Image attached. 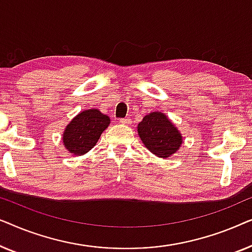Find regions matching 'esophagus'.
<instances>
[{"mask_svg":"<svg viewBox=\"0 0 252 252\" xmlns=\"http://www.w3.org/2000/svg\"><path fill=\"white\" fill-rule=\"evenodd\" d=\"M130 120H132L130 118H120L119 123L120 124H126V125H127V124H130Z\"/></svg>","mask_w":252,"mask_h":252,"instance_id":"obj_1","label":"esophagus"}]
</instances>
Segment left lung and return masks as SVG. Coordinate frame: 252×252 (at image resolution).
Here are the masks:
<instances>
[{"label":"left lung","mask_w":252,"mask_h":252,"mask_svg":"<svg viewBox=\"0 0 252 252\" xmlns=\"http://www.w3.org/2000/svg\"><path fill=\"white\" fill-rule=\"evenodd\" d=\"M137 132L148 150L160 158L177 153L182 143L181 134L160 112H151L144 117L137 126Z\"/></svg>","instance_id":"8db88e82"}]
</instances>
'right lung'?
Returning <instances> with one entry per match:
<instances>
[{
    "mask_svg": "<svg viewBox=\"0 0 252 252\" xmlns=\"http://www.w3.org/2000/svg\"><path fill=\"white\" fill-rule=\"evenodd\" d=\"M110 124V118L96 109L79 113L68 124L63 134V142L71 154L81 156L88 153Z\"/></svg>",
    "mask_w": 252,
    "mask_h": 252,
    "instance_id": "right-lung-1",
    "label": "right lung"
}]
</instances>
